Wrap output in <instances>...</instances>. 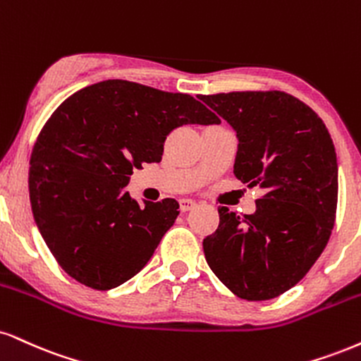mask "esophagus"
Instances as JSON below:
<instances>
[{"instance_id": "1", "label": "esophagus", "mask_w": 361, "mask_h": 361, "mask_svg": "<svg viewBox=\"0 0 361 361\" xmlns=\"http://www.w3.org/2000/svg\"><path fill=\"white\" fill-rule=\"evenodd\" d=\"M195 207H197V202H193V200H188V198L180 200V210L181 212H190V210H193Z\"/></svg>"}]
</instances>
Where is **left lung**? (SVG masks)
Returning <instances> with one entry per match:
<instances>
[{
    "label": "left lung",
    "mask_w": 361,
    "mask_h": 361,
    "mask_svg": "<svg viewBox=\"0 0 361 361\" xmlns=\"http://www.w3.org/2000/svg\"><path fill=\"white\" fill-rule=\"evenodd\" d=\"M237 133L233 175L266 195L252 215L219 208L203 240L214 274L247 301H266L307 274L326 247L336 216L338 163L321 117L293 95H200Z\"/></svg>",
    "instance_id": "8db88e82"
}]
</instances>
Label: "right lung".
Segmentation results:
<instances>
[{"label": "right lung", "instance_id": "right-lung-1", "mask_svg": "<svg viewBox=\"0 0 361 361\" xmlns=\"http://www.w3.org/2000/svg\"><path fill=\"white\" fill-rule=\"evenodd\" d=\"M219 123L192 95L119 79L60 104L35 142L28 176L35 222L60 267L97 290L136 276L180 205L173 198L139 205L126 192L133 169L161 161L173 129Z\"/></svg>", "mask_w": 361, "mask_h": 361}]
</instances>
